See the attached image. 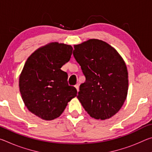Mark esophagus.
Segmentation results:
<instances>
[{"label":"esophagus","mask_w":152,"mask_h":152,"mask_svg":"<svg viewBox=\"0 0 152 152\" xmlns=\"http://www.w3.org/2000/svg\"><path fill=\"white\" fill-rule=\"evenodd\" d=\"M75 88H76V89L77 92H78V91H79V86H78V84H76V85L75 86Z\"/></svg>","instance_id":"esophagus-1"}]
</instances>
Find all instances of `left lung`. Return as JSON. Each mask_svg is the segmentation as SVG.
I'll return each instance as SVG.
<instances>
[{"instance_id": "obj_1", "label": "left lung", "mask_w": 152, "mask_h": 152, "mask_svg": "<svg viewBox=\"0 0 152 152\" xmlns=\"http://www.w3.org/2000/svg\"><path fill=\"white\" fill-rule=\"evenodd\" d=\"M74 48V57L86 77L77 98L91 117L109 119L121 109L127 96L125 61L114 48L102 40L91 39Z\"/></svg>"}]
</instances>
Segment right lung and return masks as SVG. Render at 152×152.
Listing matches in <instances>:
<instances>
[{
	"label": "right lung",
	"mask_w": 152,
	"mask_h": 152,
	"mask_svg": "<svg viewBox=\"0 0 152 152\" xmlns=\"http://www.w3.org/2000/svg\"><path fill=\"white\" fill-rule=\"evenodd\" d=\"M70 45L51 42L36 50L25 62L19 76V90L25 105L43 120L59 117L68 102L77 96L68 85L61 68L70 60Z\"/></svg>",
	"instance_id": "add662e5"
}]
</instances>
